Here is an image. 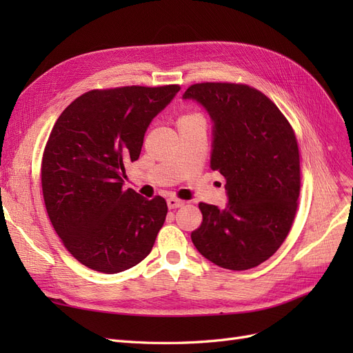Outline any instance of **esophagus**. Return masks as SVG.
Masks as SVG:
<instances>
[{
	"instance_id": "34e87169",
	"label": "esophagus",
	"mask_w": 353,
	"mask_h": 353,
	"mask_svg": "<svg viewBox=\"0 0 353 353\" xmlns=\"http://www.w3.org/2000/svg\"><path fill=\"white\" fill-rule=\"evenodd\" d=\"M166 201H168V208L169 209H176V208L184 206V200H179L176 197H169Z\"/></svg>"
}]
</instances>
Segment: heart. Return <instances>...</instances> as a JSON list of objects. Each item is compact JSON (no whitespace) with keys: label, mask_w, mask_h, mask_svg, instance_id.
I'll return each instance as SVG.
<instances>
[{"label":"heart","mask_w":353,"mask_h":353,"mask_svg":"<svg viewBox=\"0 0 353 353\" xmlns=\"http://www.w3.org/2000/svg\"><path fill=\"white\" fill-rule=\"evenodd\" d=\"M193 121H203V116L197 112H188L183 114L178 119V123H184V122H193Z\"/></svg>","instance_id":"1"}]
</instances>
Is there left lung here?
Masks as SVG:
<instances>
[{"mask_svg": "<svg viewBox=\"0 0 353 353\" xmlns=\"http://www.w3.org/2000/svg\"><path fill=\"white\" fill-rule=\"evenodd\" d=\"M184 99L213 121L212 170L225 178L228 205L199 203L196 249L221 268H254L280 249L301 194V157L293 128L275 103L245 83L201 82Z\"/></svg>", "mask_w": 353, "mask_h": 353, "instance_id": "left-lung-1", "label": "left lung"}]
</instances>
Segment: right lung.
Here are the masks:
<instances>
[{"instance_id": "1", "label": "right lung", "mask_w": 353, "mask_h": 353, "mask_svg": "<svg viewBox=\"0 0 353 353\" xmlns=\"http://www.w3.org/2000/svg\"><path fill=\"white\" fill-rule=\"evenodd\" d=\"M179 90H91L52 126L41 162L46 209L68 252L94 271L130 270L153 249L166 201L123 190V178L126 166L140 157L147 126Z\"/></svg>"}]
</instances>
